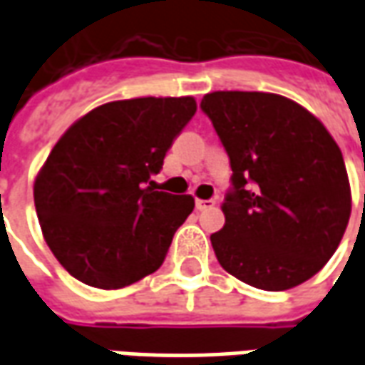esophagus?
Returning <instances> with one entry per match:
<instances>
[{
	"mask_svg": "<svg viewBox=\"0 0 365 365\" xmlns=\"http://www.w3.org/2000/svg\"><path fill=\"white\" fill-rule=\"evenodd\" d=\"M195 207H197L199 211H207V209H213L215 201L213 199H197V201H195Z\"/></svg>",
	"mask_w": 365,
	"mask_h": 365,
	"instance_id": "obj_1",
	"label": "esophagus"
}]
</instances>
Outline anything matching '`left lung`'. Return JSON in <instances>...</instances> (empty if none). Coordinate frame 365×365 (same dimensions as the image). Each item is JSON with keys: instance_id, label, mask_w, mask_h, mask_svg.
<instances>
[{"instance_id": "left-lung-1", "label": "left lung", "mask_w": 365, "mask_h": 365, "mask_svg": "<svg viewBox=\"0 0 365 365\" xmlns=\"http://www.w3.org/2000/svg\"><path fill=\"white\" fill-rule=\"evenodd\" d=\"M201 109L232 168L225 227L211 235L219 264L258 289L307 282L336 252L352 211L338 144L313 113L275 93L213 91Z\"/></svg>"}]
</instances>
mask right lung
<instances>
[{"label": "right lung", "mask_w": 365, "mask_h": 365, "mask_svg": "<svg viewBox=\"0 0 365 365\" xmlns=\"http://www.w3.org/2000/svg\"><path fill=\"white\" fill-rule=\"evenodd\" d=\"M197 111L193 97H136L96 107L68 128L35 180L46 245L68 274L120 289L162 266L191 195L150 182Z\"/></svg>", "instance_id": "obj_1"}]
</instances>
